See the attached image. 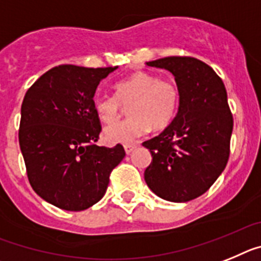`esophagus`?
Wrapping results in <instances>:
<instances>
[{
    "label": "esophagus",
    "mask_w": 261,
    "mask_h": 261,
    "mask_svg": "<svg viewBox=\"0 0 261 261\" xmlns=\"http://www.w3.org/2000/svg\"><path fill=\"white\" fill-rule=\"evenodd\" d=\"M137 148V144L135 143H131V144H124V151H126V153H131L134 151V149Z\"/></svg>",
    "instance_id": "esophagus-1"
}]
</instances>
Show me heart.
Returning a JSON list of instances; mask_svg holds the SVG:
<instances>
[{
    "instance_id": "b5f03b06",
    "label": "heart",
    "mask_w": 261,
    "mask_h": 261,
    "mask_svg": "<svg viewBox=\"0 0 261 261\" xmlns=\"http://www.w3.org/2000/svg\"><path fill=\"white\" fill-rule=\"evenodd\" d=\"M131 103L132 117L124 121L117 120L123 105ZM180 105V90L171 80L149 72L139 71L115 84V94H97L93 98V108L99 121L110 125L103 130V139L108 143H130L142 137L149 127L164 130L176 117Z\"/></svg>"
}]
</instances>
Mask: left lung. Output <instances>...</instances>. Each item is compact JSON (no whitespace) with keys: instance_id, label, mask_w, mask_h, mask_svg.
Returning <instances> with one entry per match:
<instances>
[{"instance_id":"1","label":"left lung","mask_w":261,"mask_h":261,"mask_svg":"<svg viewBox=\"0 0 261 261\" xmlns=\"http://www.w3.org/2000/svg\"><path fill=\"white\" fill-rule=\"evenodd\" d=\"M147 65L173 74L180 105L168 127L143 143L152 156L144 180L160 198L188 202L202 196L227 164L234 126L227 92L214 69L198 59L169 56Z\"/></svg>"}]
</instances>
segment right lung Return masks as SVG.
Wrapping results in <instances>:
<instances>
[{"instance_id":"right-lung-1","label":"right lung","mask_w":261,"mask_h":261,"mask_svg":"<svg viewBox=\"0 0 261 261\" xmlns=\"http://www.w3.org/2000/svg\"><path fill=\"white\" fill-rule=\"evenodd\" d=\"M118 67L52 68L27 90L19 146L35 193L51 205L81 212L102 198L113 169L126 152L94 144L101 133L93 97Z\"/></svg>"}]
</instances>
